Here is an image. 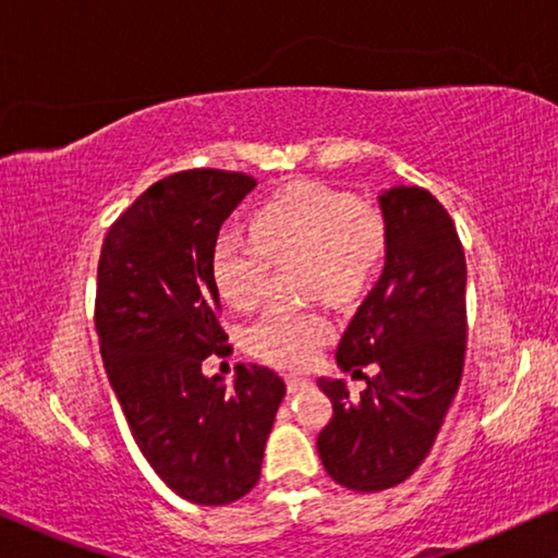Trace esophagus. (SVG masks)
<instances>
[{
    "label": "esophagus",
    "instance_id": "1",
    "mask_svg": "<svg viewBox=\"0 0 558 558\" xmlns=\"http://www.w3.org/2000/svg\"><path fill=\"white\" fill-rule=\"evenodd\" d=\"M311 386V380L301 378V376H288V393H298V390H303Z\"/></svg>",
    "mask_w": 558,
    "mask_h": 558
}]
</instances>
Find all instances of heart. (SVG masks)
Instances as JSON below:
<instances>
[{
	"label": "heart",
	"mask_w": 558,
	"mask_h": 558,
	"mask_svg": "<svg viewBox=\"0 0 558 558\" xmlns=\"http://www.w3.org/2000/svg\"><path fill=\"white\" fill-rule=\"evenodd\" d=\"M253 232L255 238L222 230L213 247L215 286L238 311L260 303L270 260H305L311 293L348 298L368 282L386 247L378 210L320 185H301L270 199L257 210ZM330 332V320L318 311H268L247 330V345L278 368H303Z\"/></svg>",
	"instance_id": "heart-1"
}]
</instances>
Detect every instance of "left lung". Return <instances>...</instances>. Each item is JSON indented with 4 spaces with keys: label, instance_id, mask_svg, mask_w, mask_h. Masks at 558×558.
Returning a JSON list of instances; mask_svg holds the SVG:
<instances>
[{
    "label": "left lung",
    "instance_id": "obj_1",
    "mask_svg": "<svg viewBox=\"0 0 558 558\" xmlns=\"http://www.w3.org/2000/svg\"><path fill=\"white\" fill-rule=\"evenodd\" d=\"M384 272L340 338L336 363H378L361 401L320 378L332 418L318 436L328 476L351 492L398 486L426 459L459 393L465 353V257L446 207L423 187L378 195Z\"/></svg>",
    "mask_w": 558,
    "mask_h": 558
}]
</instances>
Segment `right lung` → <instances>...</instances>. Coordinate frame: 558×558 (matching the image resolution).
<instances>
[{
    "label": "right lung",
    "mask_w": 558,
    "mask_h": 558,
    "mask_svg": "<svg viewBox=\"0 0 558 558\" xmlns=\"http://www.w3.org/2000/svg\"><path fill=\"white\" fill-rule=\"evenodd\" d=\"M255 185L222 170L155 182L107 230L97 268L99 351L132 438L174 494L203 506L232 504L257 484L286 398L263 365H238L232 384L203 373L228 340L213 247Z\"/></svg>",
    "instance_id": "obj_1"
}]
</instances>
